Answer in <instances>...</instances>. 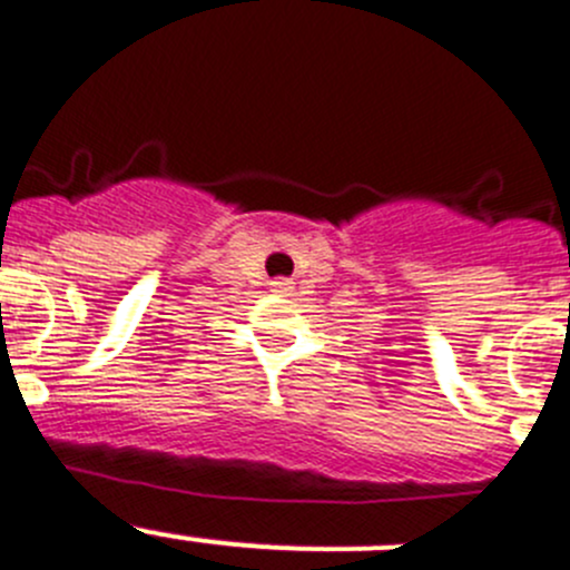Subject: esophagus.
I'll use <instances>...</instances> for the list:
<instances>
[{
  "mask_svg": "<svg viewBox=\"0 0 570 570\" xmlns=\"http://www.w3.org/2000/svg\"><path fill=\"white\" fill-rule=\"evenodd\" d=\"M292 289H295V284L289 278L269 281V292H275V295H292Z\"/></svg>",
  "mask_w": 570,
  "mask_h": 570,
  "instance_id": "esophagus-1",
  "label": "esophagus"
}]
</instances>
